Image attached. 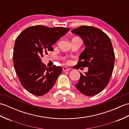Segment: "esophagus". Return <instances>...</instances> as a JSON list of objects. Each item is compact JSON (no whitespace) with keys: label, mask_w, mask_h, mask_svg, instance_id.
<instances>
[{"label":"esophagus","mask_w":129,"mask_h":129,"mask_svg":"<svg viewBox=\"0 0 129 129\" xmlns=\"http://www.w3.org/2000/svg\"><path fill=\"white\" fill-rule=\"evenodd\" d=\"M70 70V68H67V67H64L62 68V70L64 71V72H68V71H69Z\"/></svg>","instance_id":"1"}]
</instances>
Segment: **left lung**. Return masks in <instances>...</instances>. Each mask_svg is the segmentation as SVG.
<instances>
[{
    "label": "left lung",
    "mask_w": 129,
    "mask_h": 129,
    "mask_svg": "<svg viewBox=\"0 0 129 129\" xmlns=\"http://www.w3.org/2000/svg\"><path fill=\"white\" fill-rule=\"evenodd\" d=\"M72 32L82 38L86 47L75 69L89 68L84 75L80 73L75 86L85 95H96L108 85L113 73L115 54L111 42L105 33L94 26H80Z\"/></svg>",
    "instance_id": "8db88e82"
}]
</instances>
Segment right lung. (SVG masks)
I'll list each match as a JSON object with an SVG mask.
<instances>
[{
  "mask_svg": "<svg viewBox=\"0 0 129 129\" xmlns=\"http://www.w3.org/2000/svg\"><path fill=\"white\" fill-rule=\"evenodd\" d=\"M63 27L30 26L16 38L13 51L14 67L22 86L31 94L43 96L49 91L61 73L62 68H46L41 61L44 54L70 30Z\"/></svg>",
  "mask_w": 129,
  "mask_h": 129,
  "instance_id": "right-lung-1",
  "label": "right lung"
}]
</instances>
